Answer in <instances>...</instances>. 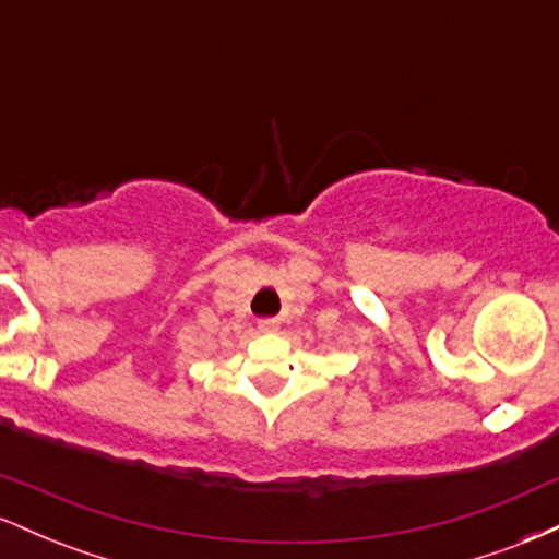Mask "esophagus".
Returning <instances> with one entry per match:
<instances>
[{"label": "esophagus", "instance_id": "esophagus-1", "mask_svg": "<svg viewBox=\"0 0 559 559\" xmlns=\"http://www.w3.org/2000/svg\"><path fill=\"white\" fill-rule=\"evenodd\" d=\"M278 318H262L260 323H258V329L262 331V333H271V331H278Z\"/></svg>", "mask_w": 559, "mask_h": 559}]
</instances>
